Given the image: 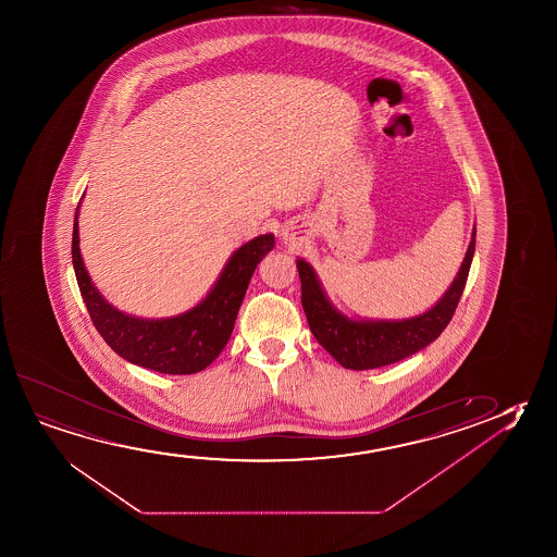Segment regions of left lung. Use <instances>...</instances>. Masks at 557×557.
<instances>
[{
	"label": "left lung",
	"mask_w": 557,
	"mask_h": 557,
	"mask_svg": "<svg viewBox=\"0 0 557 557\" xmlns=\"http://www.w3.org/2000/svg\"><path fill=\"white\" fill-rule=\"evenodd\" d=\"M474 237L462 260L461 270L434 309L399 322H357L343 317L330 305L320 287L314 270L305 260H297L300 277V300L317 342L342 367L351 370L377 369L411 357L434 342L451 322L461 299L474 255Z\"/></svg>",
	"instance_id": "1"
}]
</instances>
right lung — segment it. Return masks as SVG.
Returning <instances> with one entry per match:
<instances>
[{
	"label": "right lung",
	"mask_w": 557,
	"mask_h": 557,
	"mask_svg": "<svg viewBox=\"0 0 557 557\" xmlns=\"http://www.w3.org/2000/svg\"><path fill=\"white\" fill-rule=\"evenodd\" d=\"M77 218L78 206L71 245L73 268L90 320L103 342L128 362L162 374H195L214 362L232 337L258 262L274 248V235H260L235 250L214 289L195 309L165 320H143L113 309L90 282L78 250Z\"/></svg>",
	"instance_id": "obj_1"
}]
</instances>
